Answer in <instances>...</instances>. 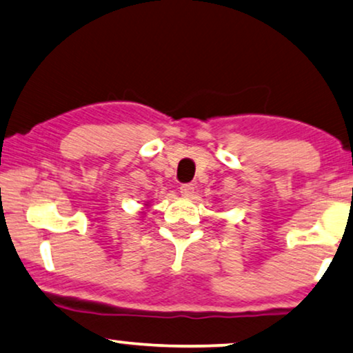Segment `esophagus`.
I'll use <instances>...</instances> for the list:
<instances>
[{"label": "esophagus", "instance_id": "esophagus-1", "mask_svg": "<svg viewBox=\"0 0 353 353\" xmlns=\"http://www.w3.org/2000/svg\"><path fill=\"white\" fill-rule=\"evenodd\" d=\"M194 190H195L194 184H182L181 185V195L182 196H187V199L194 195Z\"/></svg>", "mask_w": 353, "mask_h": 353}]
</instances>
